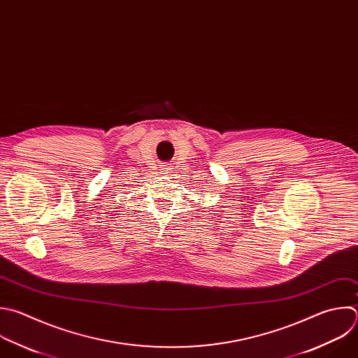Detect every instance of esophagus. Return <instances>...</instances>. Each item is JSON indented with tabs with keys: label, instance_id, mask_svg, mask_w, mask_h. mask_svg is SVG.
<instances>
[{
	"label": "esophagus",
	"instance_id": "obj_1",
	"mask_svg": "<svg viewBox=\"0 0 358 358\" xmlns=\"http://www.w3.org/2000/svg\"><path fill=\"white\" fill-rule=\"evenodd\" d=\"M166 171H167V170H166Z\"/></svg>",
	"mask_w": 358,
	"mask_h": 358
}]
</instances>
